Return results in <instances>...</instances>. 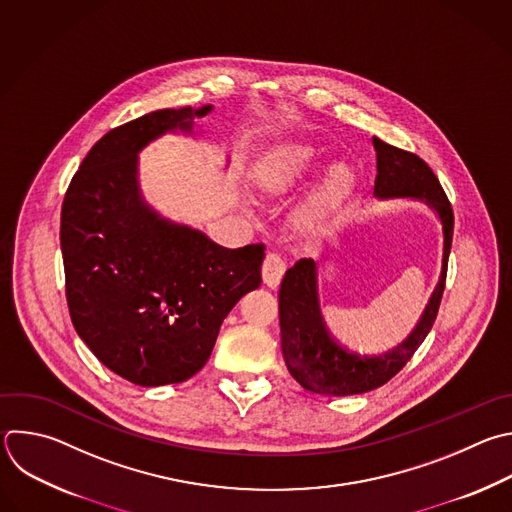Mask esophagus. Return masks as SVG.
I'll list each match as a JSON object with an SVG mask.
<instances>
[{
    "instance_id": "1",
    "label": "esophagus",
    "mask_w": 512,
    "mask_h": 512,
    "mask_svg": "<svg viewBox=\"0 0 512 512\" xmlns=\"http://www.w3.org/2000/svg\"><path fill=\"white\" fill-rule=\"evenodd\" d=\"M285 269H287V263H285V259L281 255L267 253V257L263 261V283L267 287H271V289L279 287Z\"/></svg>"
}]
</instances>
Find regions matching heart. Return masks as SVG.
<instances>
[{
  "instance_id": "obj_1",
  "label": "heart",
  "mask_w": 512,
  "mask_h": 512,
  "mask_svg": "<svg viewBox=\"0 0 512 512\" xmlns=\"http://www.w3.org/2000/svg\"><path fill=\"white\" fill-rule=\"evenodd\" d=\"M321 160V150L309 142H281L257 162L255 183L267 195H287L313 173ZM356 185L358 173L354 164L346 160L329 162L313 187L295 205L291 213L293 227L305 235L323 233L342 215Z\"/></svg>"
}]
</instances>
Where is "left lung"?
<instances>
[{
    "label": "left lung",
    "mask_w": 512,
    "mask_h": 512,
    "mask_svg": "<svg viewBox=\"0 0 512 512\" xmlns=\"http://www.w3.org/2000/svg\"><path fill=\"white\" fill-rule=\"evenodd\" d=\"M372 142L378 156L374 197L378 201H416L436 215L442 227L440 275L408 337L388 352L368 356L339 346L325 327L317 293V261L299 259L287 269L279 289L283 360L289 374L305 390L323 396L364 394L394 378L432 329L446 281L454 215L438 179L416 154L400 150L376 136Z\"/></svg>",
    "instance_id": "8db88e82"
}]
</instances>
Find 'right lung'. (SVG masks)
Wrapping results in <instances>:
<instances>
[{
  "instance_id": "1",
  "label": "right lung",
  "mask_w": 512,
  "mask_h": 512,
  "mask_svg": "<svg viewBox=\"0 0 512 512\" xmlns=\"http://www.w3.org/2000/svg\"><path fill=\"white\" fill-rule=\"evenodd\" d=\"M211 112L213 104L162 108L110 130L64 197L60 247L72 323L108 370L136 386L193 378L223 319L261 285L263 245L221 247L162 217L140 189L138 154L166 134L201 136L195 120Z\"/></svg>"
}]
</instances>
